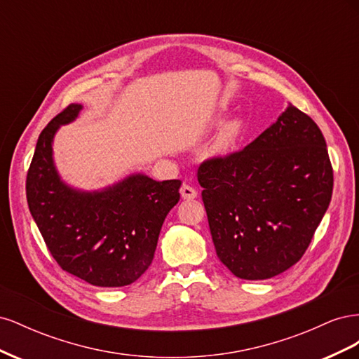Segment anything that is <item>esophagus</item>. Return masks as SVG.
Instances as JSON below:
<instances>
[{
	"label": "esophagus",
	"mask_w": 359,
	"mask_h": 359,
	"mask_svg": "<svg viewBox=\"0 0 359 359\" xmlns=\"http://www.w3.org/2000/svg\"><path fill=\"white\" fill-rule=\"evenodd\" d=\"M181 196H182V199H186V201H191V199H194L198 196V191L194 190L193 187H190V186H187V184H182V187H181Z\"/></svg>",
	"instance_id": "1"
}]
</instances>
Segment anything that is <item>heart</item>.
Here are the masks:
<instances>
[{
	"label": "heart",
	"mask_w": 359,
	"mask_h": 359,
	"mask_svg": "<svg viewBox=\"0 0 359 359\" xmlns=\"http://www.w3.org/2000/svg\"><path fill=\"white\" fill-rule=\"evenodd\" d=\"M243 132H244V121L241 118H233V119H229V121H226L215 136L214 145H212L214 153L219 156L229 153V151L236 145L238 140H240V137L243 136Z\"/></svg>",
	"instance_id": "1"
}]
</instances>
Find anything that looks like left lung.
I'll return each instance as SVG.
<instances>
[{
    "label": "left lung",
    "instance_id": "1",
    "mask_svg": "<svg viewBox=\"0 0 359 359\" xmlns=\"http://www.w3.org/2000/svg\"><path fill=\"white\" fill-rule=\"evenodd\" d=\"M215 253L244 280L285 273L306 253L332 196V168L318 124L285 112L243 151L198 169Z\"/></svg>",
    "mask_w": 359,
    "mask_h": 359
}]
</instances>
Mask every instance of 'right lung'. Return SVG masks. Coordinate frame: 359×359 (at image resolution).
Here are the masks:
<instances>
[{
	"label": "right lung",
	"mask_w": 359,
	"mask_h": 359,
	"mask_svg": "<svg viewBox=\"0 0 359 359\" xmlns=\"http://www.w3.org/2000/svg\"><path fill=\"white\" fill-rule=\"evenodd\" d=\"M73 103L43 128L27 175L29 212L50 255L67 273L100 287L132 285L154 259L163 222L180 201V180L132 173L102 190L64 182L53 137L82 111Z\"/></svg>",
	"instance_id": "add662e5"
}]
</instances>
